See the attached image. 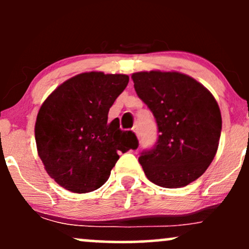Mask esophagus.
I'll return each mask as SVG.
<instances>
[{"mask_svg":"<svg viewBox=\"0 0 249 249\" xmlns=\"http://www.w3.org/2000/svg\"><path fill=\"white\" fill-rule=\"evenodd\" d=\"M132 131L137 134V136H139V126H138V125H134V126L132 127Z\"/></svg>","mask_w":249,"mask_h":249,"instance_id":"34e87169","label":"esophagus"}]
</instances>
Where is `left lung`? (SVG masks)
I'll list each match as a JSON object with an SVG mask.
<instances>
[{
  "label": "left lung",
  "instance_id": "1",
  "mask_svg": "<svg viewBox=\"0 0 249 249\" xmlns=\"http://www.w3.org/2000/svg\"><path fill=\"white\" fill-rule=\"evenodd\" d=\"M131 78L159 131L154 148L139 157L142 170L158 186H186L205 173L218 151V103L204 85L177 71H141Z\"/></svg>",
  "mask_w": 249,
  "mask_h": 249
}]
</instances>
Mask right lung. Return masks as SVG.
Here are the masks:
<instances>
[{
    "label": "right lung",
    "mask_w": 249,
    "mask_h": 249,
    "mask_svg": "<svg viewBox=\"0 0 249 249\" xmlns=\"http://www.w3.org/2000/svg\"><path fill=\"white\" fill-rule=\"evenodd\" d=\"M128 76L91 71L65 81L51 92L35 124L37 152L59 186L88 193L107 182L118 152L138 147L132 131H122L118 118L107 121Z\"/></svg>",
    "instance_id": "add662e5"
}]
</instances>
